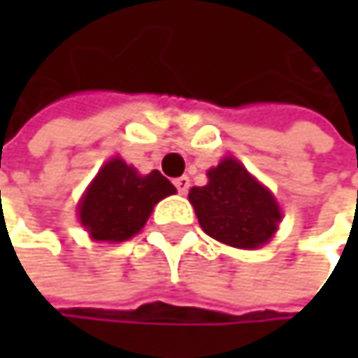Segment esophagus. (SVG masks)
Returning a JSON list of instances; mask_svg holds the SVG:
<instances>
[{
    "instance_id": "1",
    "label": "esophagus",
    "mask_w": 358,
    "mask_h": 358,
    "mask_svg": "<svg viewBox=\"0 0 358 358\" xmlns=\"http://www.w3.org/2000/svg\"><path fill=\"white\" fill-rule=\"evenodd\" d=\"M174 186L178 188L180 194H186L188 192V186H190V180H188V176H180V178L174 180Z\"/></svg>"
}]
</instances>
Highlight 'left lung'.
Returning <instances> with one entry per match:
<instances>
[{
  "label": "left lung",
  "instance_id": "8db88e82",
  "mask_svg": "<svg viewBox=\"0 0 358 358\" xmlns=\"http://www.w3.org/2000/svg\"><path fill=\"white\" fill-rule=\"evenodd\" d=\"M207 178L205 186H192L188 192L205 234L236 249H259L275 234L282 222L280 205L238 159L224 157Z\"/></svg>",
  "mask_w": 358,
  "mask_h": 358
}]
</instances>
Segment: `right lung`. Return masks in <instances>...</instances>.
I'll return each instance as SVG.
<instances>
[{
	"label": "right lung",
	"mask_w": 358,
	"mask_h": 358,
	"mask_svg": "<svg viewBox=\"0 0 358 358\" xmlns=\"http://www.w3.org/2000/svg\"><path fill=\"white\" fill-rule=\"evenodd\" d=\"M174 192V184L157 170L141 176L124 159L113 157L83 194L78 217L93 241L122 243L138 234L153 207Z\"/></svg>",
	"instance_id": "right-lung-1"
}]
</instances>
